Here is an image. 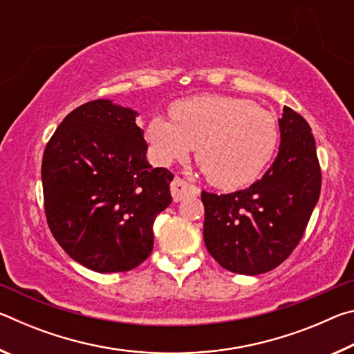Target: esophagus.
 <instances>
[{
	"label": "esophagus",
	"instance_id": "obj_1",
	"mask_svg": "<svg viewBox=\"0 0 354 354\" xmlns=\"http://www.w3.org/2000/svg\"><path fill=\"white\" fill-rule=\"evenodd\" d=\"M170 190H171V196L175 201H181L187 196H196L200 195V189L196 187L195 184H192L189 181H185L183 178H175L170 184Z\"/></svg>",
	"mask_w": 354,
	"mask_h": 354
}]
</instances>
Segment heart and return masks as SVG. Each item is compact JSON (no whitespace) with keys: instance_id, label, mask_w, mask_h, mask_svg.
<instances>
[{"instance_id":"1","label":"heart","mask_w":354,"mask_h":354,"mask_svg":"<svg viewBox=\"0 0 354 354\" xmlns=\"http://www.w3.org/2000/svg\"><path fill=\"white\" fill-rule=\"evenodd\" d=\"M175 123L156 115L147 139L162 164L187 159L196 148V164L214 185L237 189L253 183L272 162L279 143L278 120L253 101L205 95L171 106Z\"/></svg>"}]
</instances>
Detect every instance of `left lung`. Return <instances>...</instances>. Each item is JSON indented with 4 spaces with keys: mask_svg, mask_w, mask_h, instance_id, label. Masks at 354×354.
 I'll return each instance as SVG.
<instances>
[{
    "mask_svg": "<svg viewBox=\"0 0 354 354\" xmlns=\"http://www.w3.org/2000/svg\"><path fill=\"white\" fill-rule=\"evenodd\" d=\"M279 131V153L261 179L226 195L201 192L206 248L230 272L261 274L283 263L319 201L322 170L310 127L286 106Z\"/></svg>",
    "mask_w": 354,
    "mask_h": 354,
    "instance_id": "1",
    "label": "left lung"
}]
</instances>
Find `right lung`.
I'll return each instance as SVG.
<instances>
[{"label":"right lung","instance_id":"obj_1","mask_svg":"<svg viewBox=\"0 0 354 354\" xmlns=\"http://www.w3.org/2000/svg\"><path fill=\"white\" fill-rule=\"evenodd\" d=\"M137 112L93 100L48 140L41 184L48 226L65 253L98 273L129 272L153 251L154 220L175 175L147 162Z\"/></svg>","mask_w":354,"mask_h":354}]
</instances>
